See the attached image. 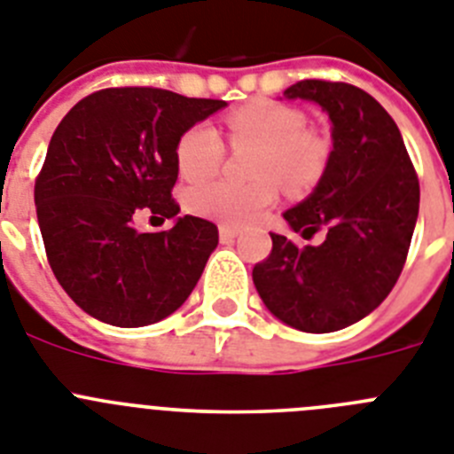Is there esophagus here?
<instances>
[{"instance_id":"esophagus-1","label":"esophagus","mask_w":454,"mask_h":454,"mask_svg":"<svg viewBox=\"0 0 454 454\" xmlns=\"http://www.w3.org/2000/svg\"><path fill=\"white\" fill-rule=\"evenodd\" d=\"M218 234H220V241L230 243V241H234L236 236H239V230H236V227H231V224H220Z\"/></svg>"}]
</instances>
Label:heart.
<instances>
[{
	"instance_id": "b5f03b06",
	"label": "heart",
	"mask_w": 454,
	"mask_h": 454,
	"mask_svg": "<svg viewBox=\"0 0 454 454\" xmlns=\"http://www.w3.org/2000/svg\"><path fill=\"white\" fill-rule=\"evenodd\" d=\"M234 149H254L246 185L201 184L188 192V208L201 218L227 224L257 223L275 201L278 184L305 192L324 176L328 142L305 128V114L285 103L254 100L227 116ZM224 142L211 123H195L176 142V168L185 181L200 184L218 174Z\"/></svg>"
}]
</instances>
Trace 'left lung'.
Returning <instances> with one entry per match:
<instances>
[{
  "instance_id": "left-lung-1",
  "label": "left lung",
  "mask_w": 454,
  "mask_h": 454,
  "mask_svg": "<svg viewBox=\"0 0 454 454\" xmlns=\"http://www.w3.org/2000/svg\"><path fill=\"white\" fill-rule=\"evenodd\" d=\"M285 98L315 100L333 123V151L315 192L285 211L303 239L270 234L273 250L254 264L266 308L303 333L347 328L383 303L404 269L418 220L420 185L393 116L347 82L301 80Z\"/></svg>"
}]
</instances>
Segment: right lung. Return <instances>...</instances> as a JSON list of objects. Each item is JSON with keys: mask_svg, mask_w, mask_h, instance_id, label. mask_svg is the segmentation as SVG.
Wrapping results in <instances>:
<instances>
[{"mask_svg": "<svg viewBox=\"0 0 454 454\" xmlns=\"http://www.w3.org/2000/svg\"><path fill=\"white\" fill-rule=\"evenodd\" d=\"M224 100L168 89L112 87L61 119L34 185L54 278L87 315L137 328L185 303L218 246V227L184 215L168 231H137L135 215L174 218L176 142Z\"/></svg>", "mask_w": 454, "mask_h": 454, "instance_id": "right-lung-1", "label": "right lung"}]
</instances>
